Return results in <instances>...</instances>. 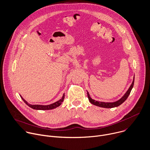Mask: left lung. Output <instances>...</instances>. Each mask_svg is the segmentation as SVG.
I'll use <instances>...</instances> for the list:
<instances>
[{"mask_svg": "<svg viewBox=\"0 0 150 150\" xmlns=\"http://www.w3.org/2000/svg\"><path fill=\"white\" fill-rule=\"evenodd\" d=\"M134 79H135V77L134 76L133 78V81L132 83L131 84V85L130 86L129 88H128V91H127V92L125 93V95L120 99L119 100L114 102H99L97 100H95L94 99H92L90 96L88 92L87 91V96H88V99L89 100V102H91L92 104L96 105L97 106H99L101 108H115V107H117L119 106V105H121L122 103H123L128 98V96L129 95L131 91L132 88H133L134 86Z\"/></svg>", "mask_w": 150, "mask_h": 150, "instance_id": "left-lung-1", "label": "left lung"}]
</instances>
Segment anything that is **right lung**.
<instances>
[{
  "label": "right lung",
  "mask_w": 150,
  "mask_h": 150,
  "mask_svg": "<svg viewBox=\"0 0 150 150\" xmlns=\"http://www.w3.org/2000/svg\"><path fill=\"white\" fill-rule=\"evenodd\" d=\"M21 98H22V99L23 100V102L30 108H31L34 109H36V110H50V109H55L57 107H58L59 106H60L62 103V102L64 100V93L63 94V97L61 99H59V100L50 104V105H31V104H29V103H28L21 95H20Z\"/></svg>",
  "instance_id": "obj_1"
}]
</instances>
